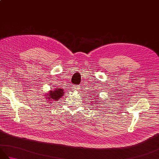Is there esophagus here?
Here are the masks:
<instances>
[{"label":"esophagus","instance_id":"esophagus-1","mask_svg":"<svg viewBox=\"0 0 159 159\" xmlns=\"http://www.w3.org/2000/svg\"><path fill=\"white\" fill-rule=\"evenodd\" d=\"M80 89V87L78 86V85H74L72 87V89L73 90H79Z\"/></svg>","mask_w":159,"mask_h":159}]
</instances>
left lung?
Listing matches in <instances>:
<instances>
[{
	"label": "left lung",
	"mask_w": 159,
	"mask_h": 159,
	"mask_svg": "<svg viewBox=\"0 0 159 159\" xmlns=\"http://www.w3.org/2000/svg\"><path fill=\"white\" fill-rule=\"evenodd\" d=\"M92 98H93V97H92ZM95 98V99H96V98ZM98 102V101H95V102Z\"/></svg>",
	"instance_id": "8db88e82"
}]
</instances>
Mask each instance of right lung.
<instances>
[{"label":"right lung","mask_w":159,"mask_h":159,"mask_svg":"<svg viewBox=\"0 0 159 159\" xmlns=\"http://www.w3.org/2000/svg\"><path fill=\"white\" fill-rule=\"evenodd\" d=\"M63 93L64 92H63V89L56 88L55 89L50 91V92L47 94L48 97H46V98L48 100H50V102L51 103L52 102H50V101H53V100L57 101L63 96Z\"/></svg>","instance_id":"add662e5"}]
</instances>
